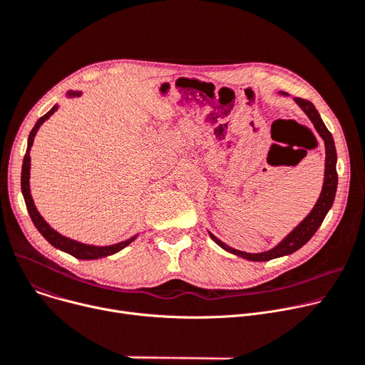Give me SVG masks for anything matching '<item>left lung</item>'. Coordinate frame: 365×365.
Wrapping results in <instances>:
<instances>
[{
  "mask_svg": "<svg viewBox=\"0 0 365 365\" xmlns=\"http://www.w3.org/2000/svg\"><path fill=\"white\" fill-rule=\"evenodd\" d=\"M280 94L282 96H289L287 93H280ZM293 100L305 112V115L312 122L315 131L318 133L321 140L324 141L326 165H324L323 188H321V192H319V197H318L317 203L314 205L312 210L304 218V221L299 222L280 243H278L277 246H274L269 250L259 252V253H249V252H242V250H237V249H232L228 245H225L224 242H221L218 237H215V235H213L210 231H207L209 235H210V239L215 242L218 246H221L224 250H227L232 255H237V256H240V258L247 259V261L265 262V261L280 258V256L290 255V253L301 249L304 245H307L311 240V237L317 232L319 225L323 224V221L327 215V212L331 209L333 202H334L336 190H337V170H336L337 155H336V147H334V140L331 137V133L327 130V126L324 125L323 119H321L319 113L315 109V106L311 101L304 100V98H297V97L293 98Z\"/></svg>",
  "mask_w": 365,
  "mask_h": 365,
  "instance_id": "obj_1",
  "label": "left lung"
}]
</instances>
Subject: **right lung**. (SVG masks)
I'll return each instance as SVG.
<instances>
[{
	"mask_svg": "<svg viewBox=\"0 0 365 365\" xmlns=\"http://www.w3.org/2000/svg\"><path fill=\"white\" fill-rule=\"evenodd\" d=\"M81 96H82L81 91H68V94H66V97H69V98L81 97ZM57 109H58V104H54L51 107L50 112H47L44 116L39 118L36 120L35 126L32 128V131L29 134L28 148H26V153H25V158H24V165H21V195H24V199H25V203H26V207H28V212H29V215H31V220H32L34 225L42 234V237H44L51 246H54L58 250H63V252H66V253L75 256V258H78V259H87V261H90V259L106 258V256H110V255L125 249L128 245H131L137 239L138 234L133 235L131 239H128L125 242H120V243H116V245H110V246L85 245V243L76 242L73 239L64 237V235H61L54 228H51L50 224L41 217V213L38 212V209H36V206L34 203L32 195H31V185H29V178H31V147L34 144V138H35V135H36V133L39 130V126L44 123Z\"/></svg>",
	"mask_w": 365,
	"mask_h": 365,
	"instance_id": "obj_1",
	"label": "right lung"
}]
</instances>
